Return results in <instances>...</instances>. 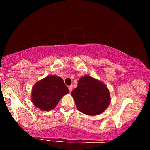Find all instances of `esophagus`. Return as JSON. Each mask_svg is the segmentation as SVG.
<instances>
[{"mask_svg": "<svg viewBox=\"0 0 150 150\" xmlns=\"http://www.w3.org/2000/svg\"><path fill=\"white\" fill-rule=\"evenodd\" d=\"M68 88H69V92H71L72 90H73V85H70V86H69V87H68Z\"/></svg>", "mask_w": 150, "mask_h": 150, "instance_id": "obj_1", "label": "esophagus"}]
</instances>
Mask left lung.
<instances>
[{
    "mask_svg": "<svg viewBox=\"0 0 150 150\" xmlns=\"http://www.w3.org/2000/svg\"><path fill=\"white\" fill-rule=\"evenodd\" d=\"M71 95L78 110L87 115H97L108 107L110 102L107 87L89 76L86 75L79 80L77 87Z\"/></svg>",
    "mask_w": 150,
    "mask_h": 150,
    "instance_id": "8db88e82",
    "label": "left lung"
}]
</instances>
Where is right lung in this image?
Returning a JSON list of instances; mask_svg holds the SVG:
<instances>
[{
	"label": "right lung",
	"mask_w": 150,
	"mask_h": 150,
	"mask_svg": "<svg viewBox=\"0 0 150 150\" xmlns=\"http://www.w3.org/2000/svg\"><path fill=\"white\" fill-rule=\"evenodd\" d=\"M69 93L63 80L56 75H50L40 81L32 88V100L42 110L54 109L62 96Z\"/></svg>",
	"instance_id": "right-lung-1"
}]
</instances>
